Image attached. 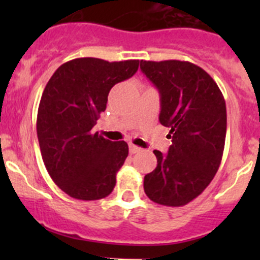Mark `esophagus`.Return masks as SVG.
Returning a JSON list of instances; mask_svg holds the SVG:
<instances>
[{
	"label": "esophagus",
	"mask_w": 260,
	"mask_h": 260,
	"mask_svg": "<svg viewBox=\"0 0 260 260\" xmlns=\"http://www.w3.org/2000/svg\"><path fill=\"white\" fill-rule=\"evenodd\" d=\"M141 148L140 147L135 146V145H129V152L131 153H137V152H140Z\"/></svg>",
	"instance_id": "34e87169"
}]
</instances>
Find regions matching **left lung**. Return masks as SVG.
<instances>
[{"label": "left lung", "instance_id": "left-lung-1", "mask_svg": "<svg viewBox=\"0 0 260 260\" xmlns=\"http://www.w3.org/2000/svg\"><path fill=\"white\" fill-rule=\"evenodd\" d=\"M141 70L158 89L159 123L170 128L167 153L154 149L157 167L145 176L146 195L165 206H183L214 179L226 136V106L214 79L180 60L145 61Z\"/></svg>", "mask_w": 260, "mask_h": 260}]
</instances>
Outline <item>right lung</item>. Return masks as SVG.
<instances>
[{
  "mask_svg": "<svg viewBox=\"0 0 260 260\" xmlns=\"http://www.w3.org/2000/svg\"><path fill=\"white\" fill-rule=\"evenodd\" d=\"M138 65L140 60L79 57L57 68L46 84L36 120L39 145L52 181L72 198L99 200L113 191L128 145L106 140L93 128L109 90L133 77Z\"/></svg>",
  "mask_w": 260,
  "mask_h": 260,
  "instance_id": "right-lung-1",
  "label": "right lung"
}]
</instances>
